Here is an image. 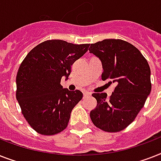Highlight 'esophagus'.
<instances>
[{
	"label": "esophagus",
	"instance_id": "obj_1",
	"mask_svg": "<svg viewBox=\"0 0 161 161\" xmlns=\"http://www.w3.org/2000/svg\"><path fill=\"white\" fill-rule=\"evenodd\" d=\"M91 93H90V92H84V96L86 97V96H91Z\"/></svg>",
	"mask_w": 161,
	"mask_h": 161
}]
</instances>
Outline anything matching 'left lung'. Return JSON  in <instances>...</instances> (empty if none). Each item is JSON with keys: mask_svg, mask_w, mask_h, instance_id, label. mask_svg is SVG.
Instances as JSON below:
<instances>
[{"mask_svg": "<svg viewBox=\"0 0 161 161\" xmlns=\"http://www.w3.org/2000/svg\"><path fill=\"white\" fill-rule=\"evenodd\" d=\"M102 63L101 79L116 86L106 93H93L97 101L90 113L93 124L106 132H119L134 121L151 91L150 69L141 51L129 42L106 39L89 48Z\"/></svg>", "mask_w": 161, "mask_h": 161, "instance_id": "left-lung-1", "label": "left lung"}]
</instances>
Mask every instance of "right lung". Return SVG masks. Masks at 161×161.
<instances>
[{
	"label": "right lung",
	"mask_w": 161,
	"mask_h": 161,
	"mask_svg": "<svg viewBox=\"0 0 161 161\" xmlns=\"http://www.w3.org/2000/svg\"><path fill=\"white\" fill-rule=\"evenodd\" d=\"M90 44L75 45L48 40L25 56L16 75V100L22 115L41 135H56L67 127L73 108L82 99L81 91L63 89L70 66L88 51Z\"/></svg>",
	"instance_id": "right-lung-1"
}]
</instances>
